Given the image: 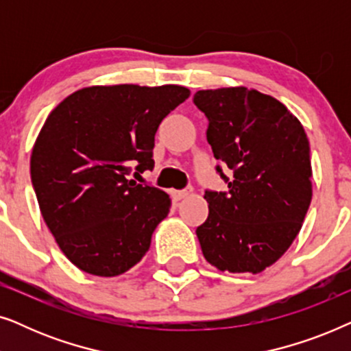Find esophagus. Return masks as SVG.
<instances>
[{
  "mask_svg": "<svg viewBox=\"0 0 351 351\" xmlns=\"http://www.w3.org/2000/svg\"><path fill=\"white\" fill-rule=\"evenodd\" d=\"M171 195H172V198H174V201H180L190 195V190H174V191H171Z\"/></svg>",
  "mask_w": 351,
  "mask_h": 351,
  "instance_id": "obj_1",
  "label": "esophagus"
}]
</instances>
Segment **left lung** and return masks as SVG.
Instances as JSON below:
<instances>
[{
  "mask_svg": "<svg viewBox=\"0 0 351 351\" xmlns=\"http://www.w3.org/2000/svg\"><path fill=\"white\" fill-rule=\"evenodd\" d=\"M215 169L227 191L206 190L209 215L196 228L201 251L220 271L261 273L285 254L311 201L310 143L299 119L271 95L247 88L198 90Z\"/></svg>",
  "mask_w": 351,
  "mask_h": 351,
  "instance_id": "8db88e82",
  "label": "left lung"
}]
</instances>
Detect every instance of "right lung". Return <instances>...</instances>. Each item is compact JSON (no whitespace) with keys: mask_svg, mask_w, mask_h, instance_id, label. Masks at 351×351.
<instances>
[{"mask_svg":"<svg viewBox=\"0 0 351 351\" xmlns=\"http://www.w3.org/2000/svg\"><path fill=\"white\" fill-rule=\"evenodd\" d=\"M184 86H90L62 100L32 152L43 219L66 258L95 276H118L145 256L169 195L129 179L153 169L155 134L185 99Z\"/></svg>","mask_w":351,"mask_h":351,"instance_id":"1","label":"right lung"}]
</instances>
